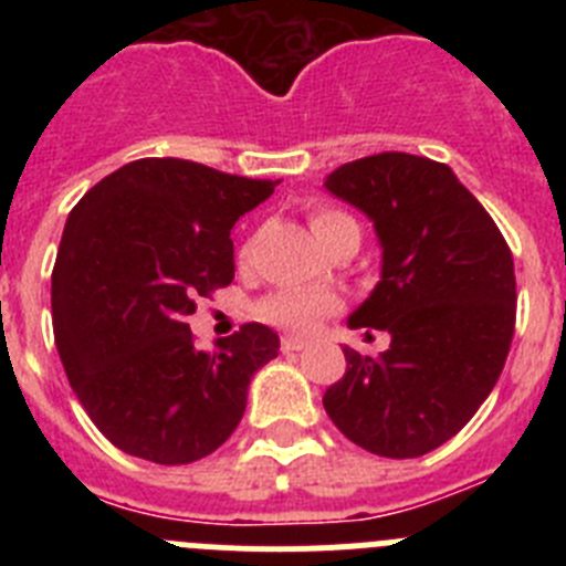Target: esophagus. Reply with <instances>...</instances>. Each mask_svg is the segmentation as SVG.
Listing matches in <instances>:
<instances>
[{
    "label": "esophagus",
    "mask_w": 566,
    "mask_h": 566,
    "mask_svg": "<svg viewBox=\"0 0 566 566\" xmlns=\"http://www.w3.org/2000/svg\"><path fill=\"white\" fill-rule=\"evenodd\" d=\"M303 339L300 337H283V343H280V348H283V354H294V352H303Z\"/></svg>",
    "instance_id": "obj_1"
}]
</instances>
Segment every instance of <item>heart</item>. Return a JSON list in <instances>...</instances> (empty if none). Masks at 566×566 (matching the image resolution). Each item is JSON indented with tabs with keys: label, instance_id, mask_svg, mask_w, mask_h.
I'll return each mask as SVG.
<instances>
[{
	"label": "heart",
	"instance_id": "b5f03b06",
	"mask_svg": "<svg viewBox=\"0 0 566 566\" xmlns=\"http://www.w3.org/2000/svg\"><path fill=\"white\" fill-rule=\"evenodd\" d=\"M345 223H354L348 214L337 212V209H314L312 212V232L317 234V240L328 238L332 232H337ZM337 306L334 294L326 292H308V289H280V292L269 294L263 303L258 306L260 319H266L269 326L286 328V332H308V328L317 323L326 312Z\"/></svg>",
	"mask_w": 566,
	"mask_h": 566
}]
</instances>
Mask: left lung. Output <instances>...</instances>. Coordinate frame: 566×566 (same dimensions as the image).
<instances>
[{"mask_svg": "<svg viewBox=\"0 0 566 566\" xmlns=\"http://www.w3.org/2000/svg\"><path fill=\"white\" fill-rule=\"evenodd\" d=\"M323 187L374 223L382 249L377 286L348 328L391 337L379 357L343 345L345 374L323 408L377 457L431 453L462 431L502 374L516 326L513 254L448 164L379 153L337 167Z\"/></svg>", "mask_w": 566, "mask_h": 566, "instance_id": "1", "label": "left lung"}]
</instances>
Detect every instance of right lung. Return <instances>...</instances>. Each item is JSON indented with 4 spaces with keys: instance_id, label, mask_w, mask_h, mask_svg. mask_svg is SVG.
<instances>
[{
    "instance_id": "add662e5",
    "label": "right lung",
    "mask_w": 566,
    "mask_h": 566,
    "mask_svg": "<svg viewBox=\"0 0 566 566\" xmlns=\"http://www.w3.org/2000/svg\"><path fill=\"white\" fill-rule=\"evenodd\" d=\"M280 181L181 158L109 172L73 207L53 269V334L70 385L124 453L189 464L218 451L280 337L247 323L195 348L198 297L234 277L232 227Z\"/></svg>"
}]
</instances>
